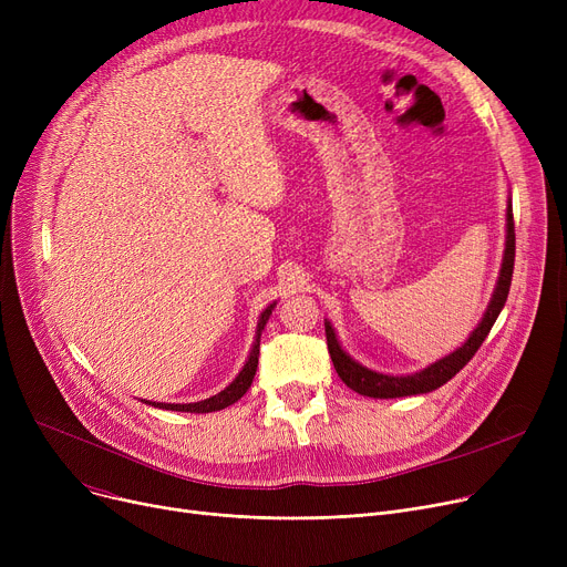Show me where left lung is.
Returning a JSON list of instances; mask_svg holds the SVG:
<instances>
[{"mask_svg": "<svg viewBox=\"0 0 567 567\" xmlns=\"http://www.w3.org/2000/svg\"><path fill=\"white\" fill-rule=\"evenodd\" d=\"M513 268H515V223H513V199L508 197V206H505V250H503L498 280H496L494 293L487 303L483 319L471 331V336L462 342V347H457L449 355H441L439 361L430 363L427 368H423L419 372H411V374L377 372V370L359 363L355 359H351V355L342 349L333 323L329 319H323L326 342H329V353H331V361L336 365L338 377L349 385L351 391L361 393L365 398H374V400L423 395V393H432V391L441 389L445 381H451L473 359V353L481 349L487 333L492 331L496 317L501 315V310L505 306V299H508Z\"/></svg>", "mask_w": 567, "mask_h": 567, "instance_id": "obj_1", "label": "left lung"}]
</instances>
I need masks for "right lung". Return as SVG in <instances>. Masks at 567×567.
Returning <instances> with one entry per match:
<instances>
[{"label": "right lung", "mask_w": 567, "mask_h": 567, "mask_svg": "<svg viewBox=\"0 0 567 567\" xmlns=\"http://www.w3.org/2000/svg\"><path fill=\"white\" fill-rule=\"evenodd\" d=\"M274 308H276V301L268 303V306L264 308V312L259 315V319H257V331H255V342H252V347H250L248 359H246L241 372H238V374L234 377V381H231L229 385H225V389H223L220 393H216V395H212V398H206V400H199V402H188V404H165V402H144V404H152V406H158V409H169V411H186V413H212V411L227 409L229 404L241 400V398L246 395V391L250 389L252 379H255L257 363H259V340H261V331H264V326H266L268 317H271Z\"/></svg>", "instance_id": "right-lung-1"}]
</instances>
